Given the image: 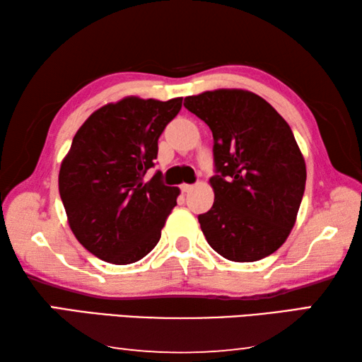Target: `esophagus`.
<instances>
[{
    "mask_svg": "<svg viewBox=\"0 0 362 362\" xmlns=\"http://www.w3.org/2000/svg\"><path fill=\"white\" fill-rule=\"evenodd\" d=\"M180 189L183 193H188V192H192V189H193V185H189V183H183V185H180Z\"/></svg>",
    "mask_w": 362,
    "mask_h": 362,
    "instance_id": "obj_1",
    "label": "esophagus"
}]
</instances>
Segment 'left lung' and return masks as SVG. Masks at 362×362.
Returning <instances> with one entry per match:
<instances>
[{
    "mask_svg": "<svg viewBox=\"0 0 362 362\" xmlns=\"http://www.w3.org/2000/svg\"><path fill=\"white\" fill-rule=\"evenodd\" d=\"M183 105L214 137L216 199L198 216L209 246L233 262L273 254L296 223L306 182L289 124L267 100L241 89L189 95Z\"/></svg>",
    "mask_w": 362,
    "mask_h": 362,
    "instance_id": "obj_1",
    "label": "left lung"
}]
</instances>
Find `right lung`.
I'll list each match as a JSON object with an SVG mask.
<instances>
[{"mask_svg":"<svg viewBox=\"0 0 362 362\" xmlns=\"http://www.w3.org/2000/svg\"><path fill=\"white\" fill-rule=\"evenodd\" d=\"M182 108L126 97L89 116L73 137L59 173V192L76 240L113 265H129L151 252L179 188L168 187L155 168L158 139Z\"/></svg>","mask_w":362,"mask_h":362,"instance_id":"1","label":"right lung"}]
</instances>
